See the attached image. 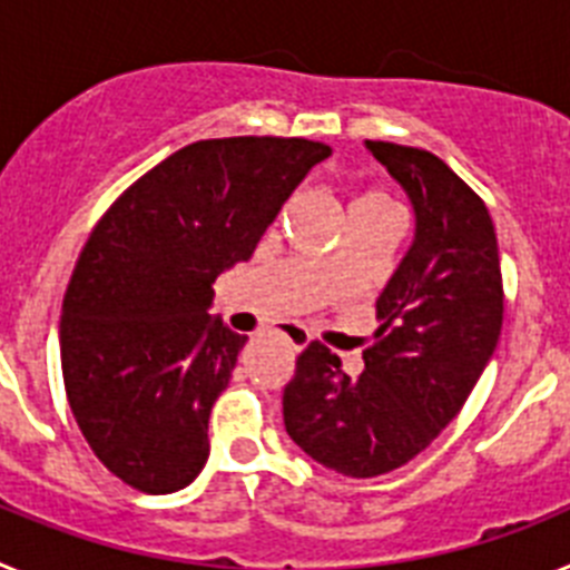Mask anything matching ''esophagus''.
<instances>
[{"label":"esophagus","instance_id":"esophagus-1","mask_svg":"<svg viewBox=\"0 0 570 570\" xmlns=\"http://www.w3.org/2000/svg\"><path fill=\"white\" fill-rule=\"evenodd\" d=\"M276 334H282V336H285V340H288L291 345L296 347V351H302V347H305V345H308V342H311L308 331L296 328V325H282V328L276 331Z\"/></svg>","mask_w":570,"mask_h":570}]
</instances>
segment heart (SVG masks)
I'll use <instances>...</instances> for the list:
<instances>
[{"label":"heart","mask_w":570,"mask_h":570,"mask_svg":"<svg viewBox=\"0 0 570 570\" xmlns=\"http://www.w3.org/2000/svg\"><path fill=\"white\" fill-rule=\"evenodd\" d=\"M360 203H385V199H382L380 194H371V196H362Z\"/></svg>","instance_id":"b5f03b06"}]
</instances>
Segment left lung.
<instances>
[{"instance_id":"obj_1","label":"left lung","mask_w":570,"mask_h":570,"mask_svg":"<svg viewBox=\"0 0 570 570\" xmlns=\"http://www.w3.org/2000/svg\"><path fill=\"white\" fill-rule=\"evenodd\" d=\"M365 148L414 208V242L376 299L365 371L311 342L285 385L291 440L342 476H380L414 460L460 414L502 331L500 248L485 203L440 156L394 142Z\"/></svg>"}]
</instances>
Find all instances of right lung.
Listing matches in <instances>:
<instances>
[{"label": "right lung", "mask_w": 570, "mask_h": 570, "mask_svg": "<svg viewBox=\"0 0 570 570\" xmlns=\"http://www.w3.org/2000/svg\"><path fill=\"white\" fill-rule=\"evenodd\" d=\"M328 156L299 136L185 145L90 230L62 302V376L90 451L125 485L174 493L205 468L210 407L248 342L208 314L214 282Z\"/></svg>", "instance_id": "1"}]
</instances>
